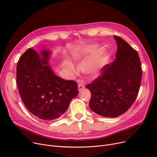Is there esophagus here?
Masks as SVG:
<instances>
[{
	"label": "esophagus",
	"instance_id": "esophagus-1",
	"mask_svg": "<svg viewBox=\"0 0 157 157\" xmlns=\"http://www.w3.org/2000/svg\"><path fill=\"white\" fill-rule=\"evenodd\" d=\"M85 88V83H83V81L79 80L78 83V90L79 91H81V90H83Z\"/></svg>",
	"mask_w": 157,
	"mask_h": 157
}]
</instances>
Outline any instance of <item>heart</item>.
Here are the masks:
<instances>
[{
    "label": "heart",
    "instance_id": "b5f03b06",
    "mask_svg": "<svg viewBox=\"0 0 157 157\" xmlns=\"http://www.w3.org/2000/svg\"><path fill=\"white\" fill-rule=\"evenodd\" d=\"M74 55L76 60L81 64V70L91 76L99 73L107 60L105 53L100 52V49L95 44L81 48ZM69 67L72 72L74 71L72 64H69Z\"/></svg>",
    "mask_w": 157,
    "mask_h": 157
}]
</instances>
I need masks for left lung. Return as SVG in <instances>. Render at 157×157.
<instances>
[{
    "label": "left lung",
    "mask_w": 157,
    "mask_h": 157,
    "mask_svg": "<svg viewBox=\"0 0 157 157\" xmlns=\"http://www.w3.org/2000/svg\"><path fill=\"white\" fill-rule=\"evenodd\" d=\"M117 43L116 59L107 64L91 83L90 108L96 114L114 118L125 113L137 97L142 79L141 63L136 49L121 37Z\"/></svg>",
    "instance_id": "obj_1"
}]
</instances>
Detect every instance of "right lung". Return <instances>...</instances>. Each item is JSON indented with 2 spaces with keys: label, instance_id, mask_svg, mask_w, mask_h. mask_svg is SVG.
Returning a JSON list of instances; mask_svg holds the SVG:
<instances>
[{
  "label": "right lung",
  "instance_id": "obj_1",
  "mask_svg": "<svg viewBox=\"0 0 157 157\" xmlns=\"http://www.w3.org/2000/svg\"><path fill=\"white\" fill-rule=\"evenodd\" d=\"M49 52L42 51L43 59L34 49H28L16 67V83L21 100L34 116L44 121L60 118L78 95L75 81L56 76L48 63Z\"/></svg>",
  "mask_w": 157,
  "mask_h": 157
}]
</instances>
